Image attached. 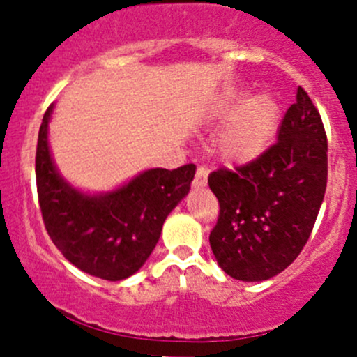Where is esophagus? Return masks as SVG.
<instances>
[{"mask_svg": "<svg viewBox=\"0 0 357 357\" xmlns=\"http://www.w3.org/2000/svg\"><path fill=\"white\" fill-rule=\"evenodd\" d=\"M207 174H208V171L204 167V165L197 167L195 179H193V186H195V188H204V186L207 185Z\"/></svg>", "mask_w": 357, "mask_h": 357, "instance_id": "1", "label": "esophagus"}]
</instances>
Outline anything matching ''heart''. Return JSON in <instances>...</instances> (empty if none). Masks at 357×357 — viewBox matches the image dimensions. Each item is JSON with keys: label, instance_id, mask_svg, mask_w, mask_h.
Segmentation results:
<instances>
[{"label": "heart", "instance_id": "1", "mask_svg": "<svg viewBox=\"0 0 357 357\" xmlns=\"http://www.w3.org/2000/svg\"><path fill=\"white\" fill-rule=\"evenodd\" d=\"M243 98L242 89H228L208 109L214 121L229 119L221 136V152L233 162H248L261 155L273 143L280 126V105L275 98L255 95L243 104Z\"/></svg>", "mask_w": 357, "mask_h": 357}]
</instances>
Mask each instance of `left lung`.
I'll return each instance as SVG.
<instances>
[{"label":"left lung","instance_id":"8db88e82","mask_svg":"<svg viewBox=\"0 0 357 357\" xmlns=\"http://www.w3.org/2000/svg\"><path fill=\"white\" fill-rule=\"evenodd\" d=\"M321 115L298 86L278 142L233 171L208 174L219 218L208 242L222 271L264 282L287 269L311 236L328 176Z\"/></svg>","mask_w":357,"mask_h":357}]
</instances>
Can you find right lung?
Segmentation results:
<instances>
[{
	"instance_id": "obj_1",
	"label": "right lung",
	"mask_w": 357,
	"mask_h": 357,
	"mask_svg": "<svg viewBox=\"0 0 357 357\" xmlns=\"http://www.w3.org/2000/svg\"><path fill=\"white\" fill-rule=\"evenodd\" d=\"M53 103L43 117L36 149V185L50 238L68 262L96 278L135 275L160 238L169 212L190 192L195 164L149 169L121 188L88 195L56 171L48 146Z\"/></svg>"
}]
</instances>
